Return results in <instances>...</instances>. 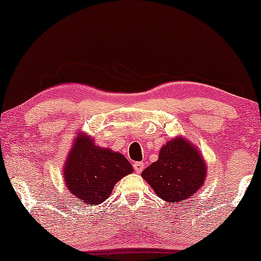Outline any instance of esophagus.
I'll use <instances>...</instances> for the list:
<instances>
[{
    "instance_id": "esophagus-1",
    "label": "esophagus",
    "mask_w": 261,
    "mask_h": 261,
    "mask_svg": "<svg viewBox=\"0 0 261 261\" xmlns=\"http://www.w3.org/2000/svg\"><path fill=\"white\" fill-rule=\"evenodd\" d=\"M133 167H134V170H135V172L137 173H140L142 170H144V167H145V165H144V163H140V162H137V163H134L133 164Z\"/></svg>"
}]
</instances>
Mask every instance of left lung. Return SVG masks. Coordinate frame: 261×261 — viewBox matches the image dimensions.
I'll list each match as a JSON object with an SVG mask.
<instances>
[{"instance_id":"obj_1","label":"left lung","mask_w":261,"mask_h":261,"mask_svg":"<svg viewBox=\"0 0 261 261\" xmlns=\"http://www.w3.org/2000/svg\"><path fill=\"white\" fill-rule=\"evenodd\" d=\"M141 176L156 196L176 204L187 201L204 184L206 164L195 145L178 137L160 148L158 160L142 171Z\"/></svg>"}]
</instances>
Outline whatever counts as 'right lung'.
<instances>
[{"mask_svg":"<svg viewBox=\"0 0 261 261\" xmlns=\"http://www.w3.org/2000/svg\"><path fill=\"white\" fill-rule=\"evenodd\" d=\"M63 171L70 194L85 204L97 205L121 178L133 172V166L121 153L98 147L94 139L78 132Z\"/></svg>","mask_w":261,"mask_h":261,"instance_id":"1","label":"right lung"}]
</instances>
